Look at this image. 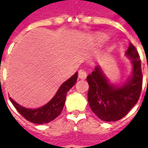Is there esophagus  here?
I'll use <instances>...</instances> for the list:
<instances>
[{"mask_svg":"<svg viewBox=\"0 0 148 148\" xmlns=\"http://www.w3.org/2000/svg\"><path fill=\"white\" fill-rule=\"evenodd\" d=\"M86 77H87L86 72L84 71V70H82V69H81V70L79 71V72H78V77H79L80 79H82V80H84V79H86Z\"/></svg>","mask_w":148,"mask_h":148,"instance_id":"34e87169","label":"esophagus"}]
</instances>
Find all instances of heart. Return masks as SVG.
<instances>
[{
	"instance_id": "heart-1",
	"label": "heart",
	"mask_w": 148,
	"mask_h": 148,
	"mask_svg": "<svg viewBox=\"0 0 148 148\" xmlns=\"http://www.w3.org/2000/svg\"><path fill=\"white\" fill-rule=\"evenodd\" d=\"M107 39H108V37H107V35H105V34L98 33L94 36L93 44L95 47H100L101 45H103L107 41Z\"/></svg>"
}]
</instances>
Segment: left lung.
<instances>
[{
    "label": "left lung",
    "mask_w": 148,
    "mask_h": 148,
    "mask_svg": "<svg viewBox=\"0 0 148 148\" xmlns=\"http://www.w3.org/2000/svg\"><path fill=\"white\" fill-rule=\"evenodd\" d=\"M125 55L132 63V72L122 83H111L99 66L86 77L89 83L88 102L91 110L105 122L117 121L128 114L139 99L143 75L139 54L129 43Z\"/></svg>",
    "instance_id": "1"
}]
</instances>
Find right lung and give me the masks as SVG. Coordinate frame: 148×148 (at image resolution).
Wrapping results in <instances>:
<instances>
[{
  "instance_id": "right-lung-1",
  "label": "right lung",
  "mask_w": 148,
  "mask_h": 148,
  "mask_svg": "<svg viewBox=\"0 0 148 148\" xmlns=\"http://www.w3.org/2000/svg\"><path fill=\"white\" fill-rule=\"evenodd\" d=\"M78 73L76 72L72 77L61 85L53 97L42 107L37 109H28L16 103L10 97L11 103L22 116L29 122L43 124L53 121L61 114L65 104L66 96L69 90L77 82Z\"/></svg>"
}]
</instances>
